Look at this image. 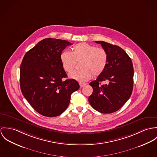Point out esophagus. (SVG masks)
<instances>
[{"label":"esophagus","instance_id":"1","mask_svg":"<svg viewBox=\"0 0 157 157\" xmlns=\"http://www.w3.org/2000/svg\"><path fill=\"white\" fill-rule=\"evenodd\" d=\"M86 85H87V83H85V82H80L79 83V86H80L81 88H82V87H84Z\"/></svg>","mask_w":157,"mask_h":157}]
</instances>
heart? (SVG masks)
I'll use <instances>...</instances> for the list:
<instances>
[{
	"mask_svg": "<svg viewBox=\"0 0 157 157\" xmlns=\"http://www.w3.org/2000/svg\"><path fill=\"white\" fill-rule=\"evenodd\" d=\"M63 69L71 72L75 69L76 62H81V70L71 72L69 78L79 82L87 81L93 75L98 76L105 70L108 53L104 49L87 43H78L73 47L72 52L64 51L60 55Z\"/></svg>",
	"mask_w": 157,
	"mask_h": 157,
	"instance_id": "1",
	"label": "heart"
}]
</instances>
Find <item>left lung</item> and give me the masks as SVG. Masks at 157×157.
<instances>
[{"mask_svg": "<svg viewBox=\"0 0 157 157\" xmlns=\"http://www.w3.org/2000/svg\"><path fill=\"white\" fill-rule=\"evenodd\" d=\"M108 53V61L104 71L89 84L93 91L88 102L96 111L112 113L121 108L131 96L134 69L131 59L121 47L103 41H96ZM106 81L108 84L101 85Z\"/></svg>", "mask_w": 157, "mask_h": 157, "instance_id": "8db88e82", "label": "left lung"}]
</instances>
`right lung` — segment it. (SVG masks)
Here are the masks:
<instances>
[{"label": "right lung", "instance_id": "obj_1", "mask_svg": "<svg viewBox=\"0 0 157 157\" xmlns=\"http://www.w3.org/2000/svg\"><path fill=\"white\" fill-rule=\"evenodd\" d=\"M71 43L66 40L47 38L25 55L20 69L21 93L29 104L42 116L52 117L68 107L71 94L79 88L67 77L60 55Z\"/></svg>", "mask_w": 157, "mask_h": 157}]
</instances>
